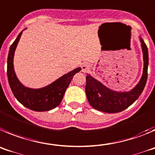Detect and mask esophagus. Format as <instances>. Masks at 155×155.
<instances>
[{
	"mask_svg": "<svg viewBox=\"0 0 155 155\" xmlns=\"http://www.w3.org/2000/svg\"><path fill=\"white\" fill-rule=\"evenodd\" d=\"M81 68H82V72H86L90 70V65L89 63H83V65H81Z\"/></svg>",
	"mask_w": 155,
	"mask_h": 155,
	"instance_id": "obj_1",
	"label": "esophagus"
}]
</instances>
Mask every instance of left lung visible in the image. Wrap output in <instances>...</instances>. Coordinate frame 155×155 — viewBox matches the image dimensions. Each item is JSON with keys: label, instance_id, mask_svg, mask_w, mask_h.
Returning a JSON list of instances; mask_svg holds the SVG:
<instances>
[{"label": "left lung", "instance_id": "left-lung-1", "mask_svg": "<svg viewBox=\"0 0 155 155\" xmlns=\"http://www.w3.org/2000/svg\"><path fill=\"white\" fill-rule=\"evenodd\" d=\"M143 53V68L138 83L129 91H116L87 74L86 94L90 105L96 110L104 113H119L134 104L143 92L147 78L148 51L141 37L139 38Z\"/></svg>", "mask_w": 155, "mask_h": 155}]
</instances>
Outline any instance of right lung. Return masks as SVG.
<instances>
[{
	"mask_svg": "<svg viewBox=\"0 0 155 155\" xmlns=\"http://www.w3.org/2000/svg\"><path fill=\"white\" fill-rule=\"evenodd\" d=\"M25 29L27 28H25L24 30ZM22 31L18 35L15 41L11 45L8 53L7 74L10 87L15 98L27 108L38 112L50 110L60 104L65 90L69 86L72 77L81 70V68H76L66 74H64L44 87L33 89L25 86L17 77L14 67L15 51L21 38Z\"/></svg>",
	"mask_w": 155,
	"mask_h": 155,
	"instance_id": "obj_1",
	"label": "right lung"
}]
</instances>
